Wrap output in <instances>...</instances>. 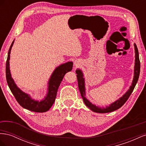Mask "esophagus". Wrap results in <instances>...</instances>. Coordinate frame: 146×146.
<instances>
[{"mask_svg":"<svg viewBox=\"0 0 146 146\" xmlns=\"http://www.w3.org/2000/svg\"><path fill=\"white\" fill-rule=\"evenodd\" d=\"M80 61H75V62H74V64L75 65H76V66H79V65H80Z\"/></svg>","mask_w":146,"mask_h":146,"instance_id":"obj_1","label":"esophagus"}]
</instances>
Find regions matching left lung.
Returning <instances> with one entry per match:
<instances>
[{"label":"left lung","mask_w":146,"mask_h":146,"mask_svg":"<svg viewBox=\"0 0 146 146\" xmlns=\"http://www.w3.org/2000/svg\"><path fill=\"white\" fill-rule=\"evenodd\" d=\"M134 47H135V66H134V77L133 81H132L131 85L130 86L129 89L123 94L120 98L116 100L115 102H114L112 104H110L109 106H107L105 107H100L99 106H96L94 104H92L90 100H88L85 97L86 92H85V78H84V75L82 72V70L80 69H77L76 70L77 81H78V89L80 92L81 96L83 100L84 103L86 106L89 108L91 111L99 113H106L112 112L113 111L120 108L124 104L127 99H129L130 96L133 92L134 88L136 85L137 82L138 80L139 72H140V61L139 58V53L136 44L134 43Z\"/></svg>","instance_id":"obj_1"}]
</instances>
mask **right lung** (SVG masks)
<instances>
[{"label": "right lung", "mask_w": 146, "mask_h": 146, "mask_svg": "<svg viewBox=\"0 0 146 146\" xmlns=\"http://www.w3.org/2000/svg\"><path fill=\"white\" fill-rule=\"evenodd\" d=\"M14 42L15 40L12 42L9 50H8L6 63V78L8 85L17 102L22 107L36 113L47 111L54 103L57 91H58V87L64 75L72 70L73 63L72 61H68L67 63L61 64L58 67H56L54 72H52L49 80H48L46 96L44 97V98L40 101L35 100L33 99L30 94L25 93L19 89L11 77L10 69V59L11 50Z\"/></svg>", "instance_id": "1"}]
</instances>
